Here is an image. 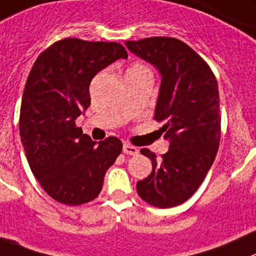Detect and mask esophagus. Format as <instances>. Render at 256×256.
Returning a JSON list of instances; mask_svg holds the SVG:
<instances>
[{
  "instance_id": "34e87169",
  "label": "esophagus",
  "mask_w": 256,
  "mask_h": 256,
  "mask_svg": "<svg viewBox=\"0 0 256 256\" xmlns=\"http://www.w3.org/2000/svg\"><path fill=\"white\" fill-rule=\"evenodd\" d=\"M123 152L126 153V154H130V156H136L138 154V150L136 147H133V146L130 144H123Z\"/></svg>"
}]
</instances>
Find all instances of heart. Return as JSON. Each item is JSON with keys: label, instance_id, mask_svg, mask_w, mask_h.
<instances>
[{"label": "heart", "instance_id": "1", "mask_svg": "<svg viewBox=\"0 0 256 256\" xmlns=\"http://www.w3.org/2000/svg\"><path fill=\"white\" fill-rule=\"evenodd\" d=\"M128 72H150V70H148L147 68L144 66V65L136 64V65H133V66L130 68V69L128 70Z\"/></svg>", "mask_w": 256, "mask_h": 256}]
</instances>
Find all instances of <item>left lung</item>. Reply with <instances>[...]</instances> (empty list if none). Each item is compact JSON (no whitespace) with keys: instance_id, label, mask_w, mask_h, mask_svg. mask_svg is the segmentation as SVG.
Instances as JSON below:
<instances>
[{"instance_id":"8db88e82","label":"left lung","mask_w":256,"mask_h":256,"mask_svg":"<svg viewBox=\"0 0 256 256\" xmlns=\"http://www.w3.org/2000/svg\"><path fill=\"white\" fill-rule=\"evenodd\" d=\"M126 46L160 75L154 119L163 123L160 130L170 143L160 160L140 150L152 172L137 182V192L150 205L174 208L194 194L215 160L221 124L218 82L202 58L177 38H150Z\"/></svg>"}]
</instances>
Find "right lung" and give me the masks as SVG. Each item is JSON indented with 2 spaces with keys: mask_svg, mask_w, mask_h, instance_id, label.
Instances as JSON below:
<instances>
[{
  "mask_svg": "<svg viewBox=\"0 0 256 256\" xmlns=\"http://www.w3.org/2000/svg\"><path fill=\"white\" fill-rule=\"evenodd\" d=\"M126 58L120 44L65 38L41 52L28 74L21 143L34 176L58 202L75 206L98 197L106 170L120 154L118 138L94 142L75 120L90 106L92 79Z\"/></svg>",
  "mask_w": 256,
  "mask_h": 256,
  "instance_id": "1",
  "label": "right lung"
}]
</instances>
